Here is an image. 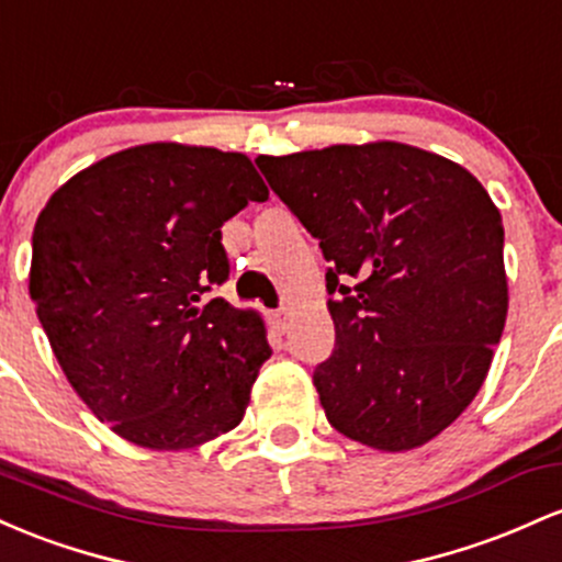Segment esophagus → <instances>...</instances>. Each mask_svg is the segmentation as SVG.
<instances>
[{"instance_id": "1", "label": "esophagus", "mask_w": 562, "mask_h": 562, "mask_svg": "<svg viewBox=\"0 0 562 562\" xmlns=\"http://www.w3.org/2000/svg\"><path fill=\"white\" fill-rule=\"evenodd\" d=\"M289 318H292L289 307H279V311L270 313V321H273L276 331H286L289 329Z\"/></svg>"}]
</instances>
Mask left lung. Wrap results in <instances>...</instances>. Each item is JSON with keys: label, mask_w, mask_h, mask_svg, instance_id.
Segmentation results:
<instances>
[{"label": "left lung", "mask_w": 562, "mask_h": 562, "mask_svg": "<svg viewBox=\"0 0 562 562\" xmlns=\"http://www.w3.org/2000/svg\"><path fill=\"white\" fill-rule=\"evenodd\" d=\"M326 262L334 350L313 384L334 430L380 451L443 432L507 318L502 214L464 167L403 143L260 156Z\"/></svg>", "instance_id": "obj_1"}]
</instances>
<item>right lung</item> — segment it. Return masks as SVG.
<instances>
[{
	"instance_id": "obj_1",
	"label": "right lung",
	"mask_w": 562,
	"mask_h": 562,
	"mask_svg": "<svg viewBox=\"0 0 562 562\" xmlns=\"http://www.w3.org/2000/svg\"><path fill=\"white\" fill-rule=\"evenodd\" d=\"M268 188L244 154L180 143L74 175L31 238L29 292L60 369L130 443L180 451L228 432L270 358L265 324L223 297V225Z\"/></svg>"
}]
</instances>
